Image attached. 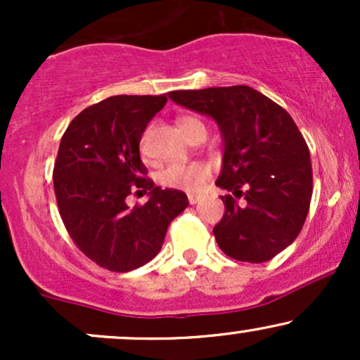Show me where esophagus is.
Segmentation results:
<instances>
[{
	"label": "esophagus",
	"mask_w": 360,
	"mask_h": 360,
	"mask_svg": "<svg viewBox=\"0 0 360 360\" xmlns=\"http://www.w3.org/2000/svg\"><path fill=\"white\" fill-rule=\"evenodd\" d=\"M188 201H189V203H191V205H196L198 203V201H200V196H196V194H188Z\"/></svg>",
	"instance_id": "esophagus-1"
}]
</instances>
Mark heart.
I'll list each match as a JSON object with an SVG mask.
<instances>
[{
  "instance_id": "b5f03b06",
  "label": "heart",
  "mask_w": 360,
  "mask_h": 360,
  "mask_svg": "<svg viewBox=\"0 0 360 360\" xmlns=\"http://www.w3.org/2000/svg\"><path fill=\"white\" fill-rule=\"evenodd\" d=\"M179 128L183 134L191 140L194 135H205L206 137V127L200 118L196 117H181L177 120ZM140 150L143 152V143L140 146ZM210 167L203 162H189V164H171L166 169L159 172L157 179L166 188L184 189V191L196 193L203 188V184L210 179Z\"/></svg>"
}]
</instances>
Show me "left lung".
<instances>
[{
    "label": "left lung",
    "mask_w": 360,
    "mask_h": 360,
    "mask_svg": "<svg viewBox=\"0 0 360 360\" xmlns=\"http://www.w3.org/2000/svg\"><path fill=\"white\" fill-rule=\"evenodd\" d=\"M177 105L218 123L223 218L218 247L242 262H267L295 242L309 210L313 172L303 135L278 103L249 86L172 91ZM237 199L243 201L238 204Z\"/></svg>",
    "instance_id": "1"
}]
</instances>
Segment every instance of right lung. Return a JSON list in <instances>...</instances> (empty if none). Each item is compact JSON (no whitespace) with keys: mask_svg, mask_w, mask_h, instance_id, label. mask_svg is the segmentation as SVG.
<instances>
[{"mask_svg":"<svg viewBox=\"0 0 360 360\" xmlns=\"http://www.w3.org/2000/svg\"><path fill=\"white\" fill-rule=\"evenodd\" d=\"M160 96H110L82 110L60 139L53 191L62 221L86 257L113 272H128L159 254L167 226L189 205L179 189H160L146 177L140 139L164 108ZM149 191L130 209L126 196Z\"/></svg>","mask_w":360,"mask_h":360,"instance_id":"right-lung-1","label":"right lung"}]
</instances>
